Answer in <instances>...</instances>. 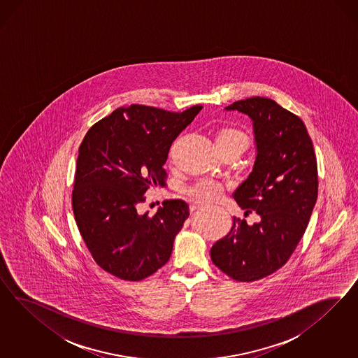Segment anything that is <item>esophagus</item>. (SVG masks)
I'll return each mask as SVG.
<instances>
[{"label": "esophagus", "instance_id": "esophagus-1", "mask_svg": "<svg viewBox=\"0 0 358 358\" xmlns=\"http://www.w3.org/2000/svg\"><path fill=\"white\" fill-rule=\"evenodd\" d=\"M203 207V205H201V203H193L192 206H190V211H195V210H201Z\"/></svg>", "mask_w": 358, "mask_h": 358}]
</instances>
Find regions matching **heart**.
Segmentation results:
<instances>
[{
	"instance_id": "heart-1",
	"label": "heart",
	"mask_w": 358,
	"mask_h": 358,
	"mask_svg": "<svg viewBox=\"0 0 358 358\" xmlns=\"http://www.w3.org/2000/svg\"><path fill=\"white\" fill-rule=\"evenodd\" d=\"M217 150H238L243 151L250 145V138L245 132L234 127L222 129L217 134ZM190 196H193L198 203H210L217 201L223 193L224 186L214 178H201L194 185H192L187 190Z\"/></svg>"
}]
</instances>
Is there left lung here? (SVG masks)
<instances>
[{"instance_id": "1", "label": "left lung", "mask_w": 358, "mask_h": 358, "mask_svg": "<svg viewBox=\"0 0 358 358\" xmlns=\"http://www.w3.org/2000/svg\"><path fill=\"white\" fill-rule=\"evenodd\" d=\"M226 108L253 120L256 162L234 198L245 215L256 211L260 222L248 226L234 217L210 255L232 280L257 281L282 268L303 236L317 198V163L303 120L275 101L247 98Z\"/></svg>"}]
</instances>
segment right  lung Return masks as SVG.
Wrapping results in <instances>:
<instances>
[{
    "label": "right lung",
    "instance_id": "right-lung-1",
    "mask_svg": "<svg viewBox=\"0 0 358 358\" xmlns=\"http://www.w3.org/2000/svg\"><path fill=\"white\" fill-rule=\"evenodd\" d=\"M201 108H117L89 129L78 148L72 190L77 227L98 266L120 280H144L172 255L187 203L166 199L153 215L138 210L148 190L166 186L171 145Z\"/></svg>",
    "mask_w": 358,
    "mask_h": 358
}]
</instances>
